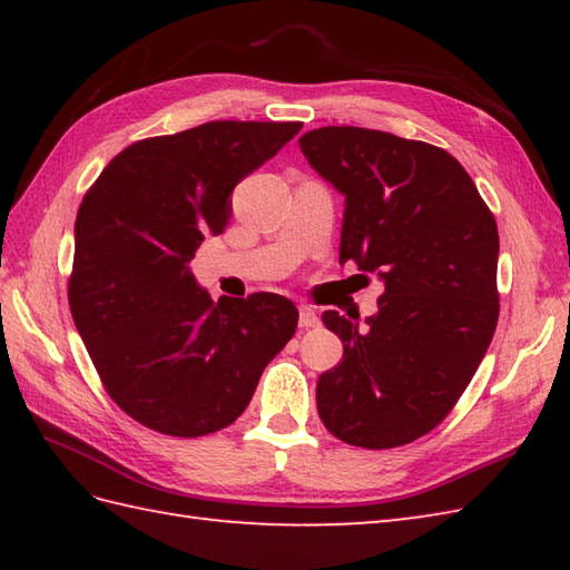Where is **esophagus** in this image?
Returning <instances> with one entry per match:
<instances>
[{"label": "esophagus", "instance_id": "34e87169", "mask_svg": "<svg viewBox=\"0 0 570 570\" xmlns=\"http://www.w3.org/2000/svg\"><path fill=\"white\" fill-rule=\"evenodd\" d=\"M321 323V318H318V313L313 311V308H306V306H301L298 308V325L304 331H308V328H316V325Z\"/></svg>", "mask_w": 570, "mask_h": 570}]
</instances>
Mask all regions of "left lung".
Segmentation results:
<instances>
[{
	"instance_id": "8db88e82",
	"label": "left lung",
	"mask_w": 570,
	"mask_h": 570,
	"mask_svg": "<svg viewBox=\"0 0 570 570\" xmlns=\"http://www.w3.org/2000/svg\"><path fill=\"white\" fill-rule=\"evenodd\" d=\"M308 164L345 196L341 264L377 274L380 311H325L341 365L316 386L335 439L384 451L451 414L500 318L494 215L451 154L365 127H321L298 139Z\"/></svg>"
}]
</instances>
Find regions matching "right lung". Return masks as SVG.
<instances>
[{"instance_id":"right-lung-1","label":"right lung","mask_w":570,"mask_h":570,"mask_svg":"<svg viewBox=\"0 0 570 570\" xmlns=\"http://www.w3.org/2000/svg\"><path fill=\"white\" fill-rule=\"evenodd\" d=\"M301 122L217 119L129 144L85 193L68 304L105 392L141 426L198 439L229 426L298 311L278 294L215 301L190 259L220 235L242 178Z\"/></svg>"}]
</instances>
